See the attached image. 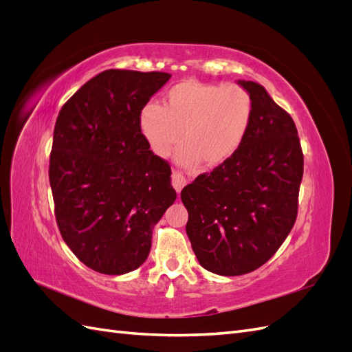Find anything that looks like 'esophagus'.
I'll use <instances>...</instances> for the list:
<instances>
[{"label": "esophagus", "instance_id": "34e87169", "mask_svg": "<svg viewBox=\"0 0 352 352\" xmlns=\"http://www.w3.org/2000/svg\"><path fill=\"white\" fill-rule=\"evenodd\" d=\"M172 185L176 189V192H180V190H182V188L186 185V179L180 173L173 172L172 173Z\"/></svg>", "mask_w": 352, "mask_h": 352}]
</instances>
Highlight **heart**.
<instances>
[{
  "mask_svg": "<svg viewBox=\"0 0 352 352\" xmlns=\"http://www.w3.org/2000/svg\"><path fill=\"white\" fill-rule=\"evenodd\" d=\"M252 98L239 85L186 79L170 88L163 107L144 104L138 127L150 150L166 157L180 141L176 160L185 167L226 163L241 148L252 120Z\"/></svg>",
  "mask_w": 352,
  "mask_h": 352,
  "instance_id": "b5f03b06",
  "label": "heart"
}]
</instances>
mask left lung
<instances>
[{
	"instance_id": "obj_1",
	"label": "left lung",
	"mask_w": 352,
	"mask_h": 352,
	"mask_svg": "<svg viewBox=\"0 0 352 352\" xmlns=\"http://www.w3.org/2000/svg\"><path fill=\"white\" fill-rule=\"evenodd\" d=\"M252 98L241 148L186 185V233L199 264L220 276L254 272L289 235L298 211L304 155L292 117L263 85L238 80Z\"/></svg>"
}]
</instances>
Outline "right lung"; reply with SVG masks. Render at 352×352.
Wrapping results in <instances>:
<instances>
[{
	"label": "right lung",
	"instance_id": "obj_1",
	"mask_svg": "<svg viewBox=\"0 0 352 352\" xmlns=\"http://www.w3.org/2000/svg\"><path fill=\"white\" fill-rule=\"evenodd\" d=\"M172 74L110 69L88 80L58 113L50 185L63 239L102 274L136 270L153 229L176 199L170 166L138 127L144 104Z\"/></svg>",
	"mask_w": 352,
	"mask_h": 352
}]
</instances>
